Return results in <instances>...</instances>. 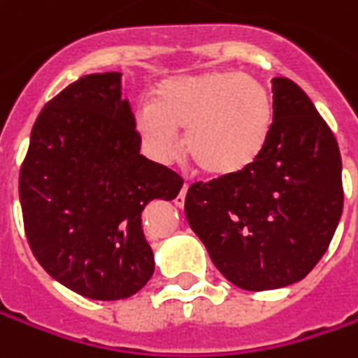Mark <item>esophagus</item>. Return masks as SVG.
Instances as JSON below:
<instances>
[{
  "mask_svg": "<svg viewBox=\"0 0 358 358\" xmlns=\"http://www.w3.org/2000/svg\"><path fill=\"white\" fill-rule=\"evenodd\" d=\"M187 191H189V183H183V187H181V193H179V197H177V207H183V203H185V197H187Z\"/></svg>",
  "mask_w": 358,
  "mask_h": 358,
  "instance_id": "obj_1",
  "label": "esophagus"
}]
</instances>
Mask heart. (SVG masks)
<instances>
[{
  "label": "heart",
  "mask_w": 358,
  "mask_h": 358,
  "mask_svg": "<svg viewBox=\"0 0 358 358\" xmlns=\"http://www.w3.org/2000/svg\"><path fill=\"white\" fill-rule=\"evenodd\" d=\"M275 107L267 87L247 73L199 71L163 79L153 103L135 109V129L159 163L179 155L185 131L187 159L211 179L249 171L267 149Z\"/></svg>",
  "instance_id": "obj_1"
}]
</instances>
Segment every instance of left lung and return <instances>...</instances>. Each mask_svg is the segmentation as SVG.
I'll return each mask as SVG.
<instances>
[{"label": "left lung", "mask_w": 358, "mask_h": 358, "mask_svg": "<svg viewBox=\"0 0 358 358\" xmlns=\"http://www.w3.org/2000/svg\"><path fill=\"white\" fill-rule=\"evenodd\" d=\"M275 123L249 171L189 187L185 215L213 265L245 291L305 279L327 251L343 213L337 139L309 95L271 79Z\"/></svg>", "instance_id": "1"}]
</instances>
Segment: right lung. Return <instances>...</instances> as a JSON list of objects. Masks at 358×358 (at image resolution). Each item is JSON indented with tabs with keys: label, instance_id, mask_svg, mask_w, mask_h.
Instances as JSON below:
<instances>
[{
	"label": "right lung",
	"instance_id": "add662e5",
	"mask_svg": "<svg viewBox=\"0 0 358 358\" xmlns=\"http://www.w3.org/2000/svg\"><path fill=\"white\" fill-rule=\"evenodd\" d=\"M181 187L177 173L141 155L121 73L83 76L35 119L20 173L25 235L63 287L95 301L127 299L155 271L141 213Z\"/></svg>",
	"mask_w": 358,
	"mask_h": 358
}]
</instances>
